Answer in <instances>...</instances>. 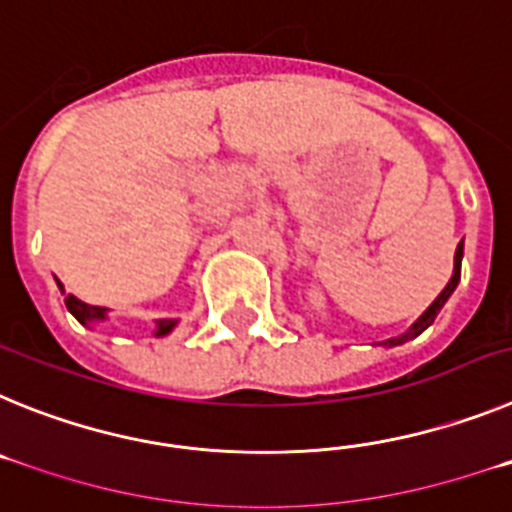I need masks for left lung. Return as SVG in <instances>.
<instances>
[{"label": "left lung", "mask_w": 512, "mask_h": 512, "mask_svg": "<svg viewBox=\"0 0 512 512\" xmlns=\"http://www.w3.org/2000/svg\"><path fill=\"white\" fill-rule=\"evenodd\" d=\"M461 259H464V241H461L459 246H456L454 274H451L449 284H446V287L441 289V295H438L436 300H433L431 305H428V310H425L423 315H420V318L415 320V323L410 325L408 330H405V333H400V336H395V338H387V341H382V346H387V348L402 346V343H408V341H413V338H418L425 328H431L433 320H436V315H438V312H441V307L446 305V302H449V297L454 295L456 284H459V279H461Z\"/></svg>", "instance_id": "left-lung-1"}]
</instances>
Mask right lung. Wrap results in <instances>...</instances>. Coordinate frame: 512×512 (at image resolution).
Wrapping results in <instances>:
<instances>
[{
  "label": "right lung",
  "mask_w": 512,
  "mask_h": 512,
  "mask_svg": "<svg viewBox=\"0 0 512 512\" xmlns=\"http://www.w3.org/2000/svg\"><path fill=\"white\" fill-rule=\"evenodd\" d=\"M56 284H58V289H61V295H66V292H63V284L58 282V279H56ZM66 307H69L71 315H74V318L79 320L81 325H87V328H92L94 323H104V320L110 318V315H107V307L87 305V302H81L79 297H74V295L66 297ZM176 323H179V320H169V318L156 320V328H153V336H156V338L169 336L171 330L176 328Z\"/></svg>",
  "instance_id": "1"
}]
</instances>
